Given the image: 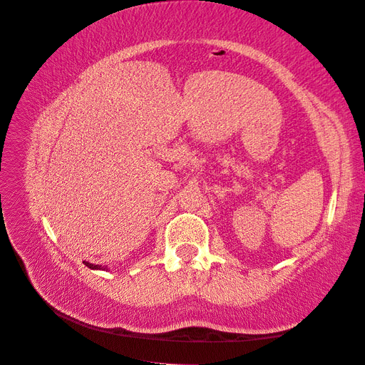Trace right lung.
<instances>
[{
  "mask_svg": "<svg viewBox=\"0 0 365 365\" xmlns=\"http://www.w3.org/2000/svg\"><path fill=\"white\" fill-rule=\"evenodd\" d=\"M83 263L86 264L88 268H91V269H102V271H105V269H106V268H103V267H102V264H93V263H88V262H83Z\"/></svg>",
  "mask_w": 365,
  "mask_h": 365,
  "instance_id": "1",
  "label": "right lung"
}]
</instances>
